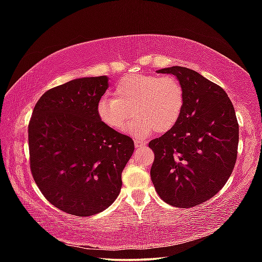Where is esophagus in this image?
Segmentation results:
<instances>
[{
    "instance_id": "obj_1",
    "label": "esophagus",
    "mask_w": 262,
    "mask_h": 262,
    "mask_svg": "<svg viewBox=\"0 0 262 262\" xmlns=\"http://www.w3.org/2000/svg\"><path fill=\"white\" fill-rule=\"evenodd\" d=\"M134 145H136V147H143L146 145V142L145 141H142V140H136L134 141Z\"/></svg>"
}]
</instances>
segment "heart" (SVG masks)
I'll use <instances>...</instances> for the list:
<instances>
[{
    "mask_svg": "<svg viewBox=\"0 0 262 262\" xmlns=\"http://www.w3.org/2000/svg\"><path fill=\"white\" fill-rule=\"evenodd\" d=\"M185 89L176 76L125 75L115 86L114 97L102 95L96 105L99 121L107 128L145 137L165 133L178 122L185 105Z\"/></svg>",
    "mask_w": 262,
    "mask_h": 262,
    "instance_id": "1",
    "label": "heart"
}]
</instances>
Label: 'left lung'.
Here are the masks:
<instances>
[{
    "instance_id": "8db88e82",
    "label": "left lung",
    "mask_w": 262,
    "mask_h": 262,
    "mask_svg": "<svg viewBox=\"0 0 262 262\" xmlns=\"http://www.w3.org/2000/svg\"><path fill=\"white\" fill-rule=\"evenodd\" d=\"M158 73L177 76L185 89L178 122L152 140L150 179L161 199L176 208L208 201L231 176L238 147V122L225 91L193 70L171 67Z\"/></svg>"
}]
</instances>
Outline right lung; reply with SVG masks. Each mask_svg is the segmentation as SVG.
<instances>
[{"mask_svg": "<svg viewBox=\"0 0 262 262\" xmlns=\"http://www.w3.org/2000/svg\"><path fill=\"white\" fill-rule=\"evenodd\" d=\"M107 89V76L53 87L39 98L29 120L31 175L47 200L72 215H94L116 200L134 150L130 137L97 117V101Z\"/></svg>", "mask_w": 262, "mask_h": 262, "instance_id": "add662e5", "label": "right lung"}]
</instances>
